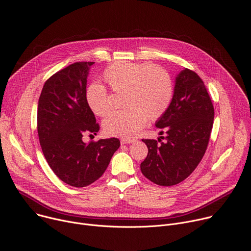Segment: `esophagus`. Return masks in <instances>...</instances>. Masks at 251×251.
I'll use <instances>...</instances> for the list:
<instances>
[{"instance_id":"34e87169","label":"esophagus","mask_w":251,"mask_h":251,"mask_svg":"<svg viewBox=\"0 0 251 251\" xmlns=\"http://www.w3.org/2000/svg\"><path fill=\"white\" fill-rule=\"evenodd\" d=\"M134 142V139H121V144L124 145V144H130Z\"/></svg>"}]
</instances>
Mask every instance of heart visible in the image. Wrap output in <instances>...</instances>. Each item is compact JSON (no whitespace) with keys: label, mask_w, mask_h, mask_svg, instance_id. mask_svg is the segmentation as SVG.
<instances>
[{"label":"heart","mask_w":251,"mask_h":251,"mask_svg":"<svg viewBox=\"0 0 251 251\" xmlns=\"http://www.w3.org/2000/svg\"><path fill=\"white\" fill-rule=\"evenodd\" d=\"M102 78L115 94H122L123 110L113 112L104 120L106 134L123 139L137 135L147 119L160 118L172 100V81L169 74L159 66L134 62H116L108 66ZM87 105L98 116L110 110L107 90L99 84L87 87Z\"/></svg>","instance_id":"b5f03b06"}]
</instances>
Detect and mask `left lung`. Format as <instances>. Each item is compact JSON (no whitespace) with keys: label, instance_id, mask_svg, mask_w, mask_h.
Masks as SVG:
<instances>
[{"label":"left lung","instance_id":"1","mask_svg":"<svg viewBox=\"0 0 251 251\" xmlns=\"http://www.w3.org/2000/svg\"><path fill=\"white\" fill-rule=\"evenodd\" d=\"M214 107L202 79L192 70L181 71L166 112L156 123L166 132L158 140L142 139L148 154L141 163L143 175L160 186L185 180L198 166L207 149ZM165 139V143L162 139Z\"/></svg>","mask_w":251,"mask_h":251}]
</instances>
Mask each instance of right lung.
Here are the masks:
<instances>
[{
    "instance_id": "add662e5",
    "label": "right lung",
    "mask_w": 251,
    "mask_h": 251,
    "mask_svg": "<svg viewBox=\"0 0 251 251\" xmlns=\"http://www.w3.org/2000/svg\"><path fill=\"white\" fill-rule=\"evenodd\" d=\"M95 62H76L44 84L37 111V130L43 154L53 172L66 184L85 187L99 179L120 146L118 138L88 144L85 133L96 134V122L85 99L87 76Z\"/></svg>"
}]
</instances>
